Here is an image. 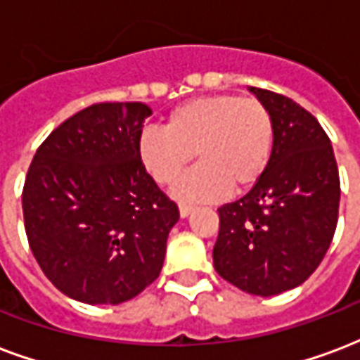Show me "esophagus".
Returning a JSON list of instances; mask_svg holds the SVG:
<instances>
[{
    "mask_svg": "<svg viewBox=\"0 0 360 360\" xmlns=\"http://www.w3.org/2000/svg\"><path fill=\"white\" fill-rule=\"evenodd\" d=\"M195 210V206H191V204H179V214L181 218H187L191 212Z\"/></svg>",
    "mask_w": 360,
    "mask_h": 360,
    "instance_id": "34e87169",
    "label": "esophagus"
}]
</instances>
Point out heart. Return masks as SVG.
<instances>
[{
  "mask_svg": "<svg viewBox=\"0 0 360 360\" xmlns=\"http://www.w3.org/2000/svg\"><path fill=\"white\" fill-rule=\"evenodd\" d=\"M274 119L257 98L216 94L193 98L167 115V127H148L139 136L144 169L160 185L177 179L193 158L200 164L183 175L172 195L185 202H208L229 187H252L270 164Z\"/></svg>",
  "mask_w": 360,
  "mask_h": 360,
  "instance_id": "obj_1",
  "label": "heart"
}]
</instances>
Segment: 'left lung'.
<instances>
[{
    "mask_svg": "<svg viewBox=\"0 0 360 360\" xmlns=\"http://www.w3.org/2000/svg\"><path fill=\"white\" fill-rule=\"evenodd\" d=\"M270 110L274 150L247 195L218 210L214 268L241 291L270 297L307 281L330 249L340 210L332 142L299 103L249 86Z\"/></svg>",
    "mask_w": 360,
    "mask_h": 360,
    "instance_id": "1",
    "label": "left lung"
}]
</instances>
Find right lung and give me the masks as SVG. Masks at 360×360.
Segmentation results:
<instances>
[{
  "label": "right lung",
  "instance_id": "obj_1",
  "mask_svg": "<svg viewBox=\"0 0 360 360\" xmlns=\"http://www.w3.org/2000/svg\"><path fill=\"white\" fill-rule=\"evenodd\" d=\"M150 108L94 103L51 131L36 150L22 191L28 243L61 293L119 304L160 276L177 204L139 156Z\"/></svg>",
  "mask_w": 360,
  "mask_h": 360
}]
</instances>
